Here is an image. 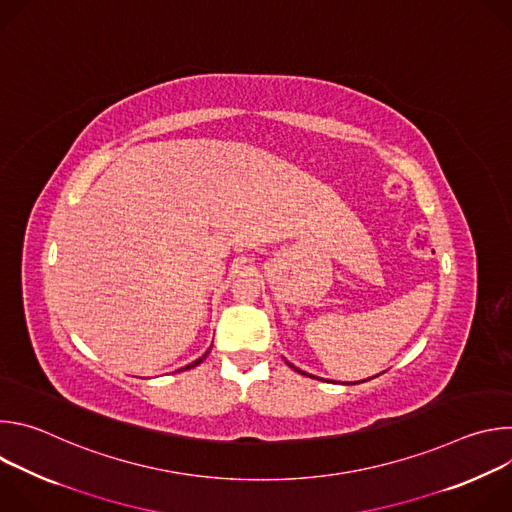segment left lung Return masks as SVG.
<instances>
[{
    "label": "left lung",
    "instance_id": "left-lung-1",
    "mask_svg": "<svg viewBox=\"0 0 512 512\" xmlns=\"http://www.w3.org/2000/svg\"><path fill=\"white\" fill-rule=\"evenodd\" d=\"M291 369H294L296 373H302V375H306V377H312V379H318V381H328V379H320V377H314V375H310V373H306V371H302V369H298V367H294V364H291L289 360H285ZM379 377V375H377ZM373 379V377H371ZM364 381H369V379H364ZM364 381H358V383H364ZM328 383H338V381H328ZM358 383H342V385H358Z\"/></svg>",
    "mask_w": 512,
    "mask_h": 512
}]
</instances>
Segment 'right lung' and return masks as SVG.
Instances as JSON below:
<instances>
[{"label":"right lung","instance_id":"1","mask_svg":"<svg viewBox=\"0 0 512 512\" xmlns=\"http://www.w3.org/2000/svg\"><path fill=\"white\" fill-rule=\"evenodd\" d=\"M208 352H210V348H208V350H206V352H204L200 358H196L194 362H190V364H186V367H182L180 371H188V369H194V367H198V364H200V362H202V360L208 356Z\"/></svg>","mask_w":512,"mask_h":512}]
</instances>
